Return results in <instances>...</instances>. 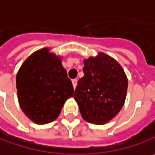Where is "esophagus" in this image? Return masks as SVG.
Returning a JSON list of instances; mask_svg holds the SVG:
<instances>
[{
    "label": "esophagus",
    "mask_w": 155,
    "mask_h": 155,
    "mask_svg": "<svg viewBox=\"0 0 155 155\" xmlns=\"http://www.w3.org/2000/svg\"><path fill=\"white\" fill-rule=\"evenodd\" d=\"M72 83H73V86H74V87L75 88V87H76V85H77V80H76V79H73V80H72Z\"/></svg>",
    "instance_id": "34e87169"
}]
</instances>
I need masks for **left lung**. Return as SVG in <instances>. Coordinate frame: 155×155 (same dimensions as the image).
<instances>
[{"label": "left lung", "mask_w": 155, "mask_h": 155, "mask_svg": "<svg viewBox=\"0 0 155 155\" xmlns=\"http://www.w3.org/2000/svg\"><path fill=\"white\" fill-rule=\"evenodd\" d=\"M83 73L74 96L81 117L89 123H107L124 103L128 86L124 71L111 57L99 53L84 60Z\"/></svg>", "instance_id": "obj_1"}]
</instances>
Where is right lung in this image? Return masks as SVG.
Masks as SVG:
<instances>
[{"label": "right lung", "instance_id": "1", "mask_svg": "<svg viewBox=\"0 0 155 155\" xmlns=\"http://www.w3.org/2000/svg\"><path fill=\"white\" fill-rule=\"evenodd\" d=\"M42 49L31 54L19 69L16 88L24 114L39 124L55 120L74 87L59 57Z\"/></svg>", "mask_w": 155, "mask_h": 155}]
</instances>
